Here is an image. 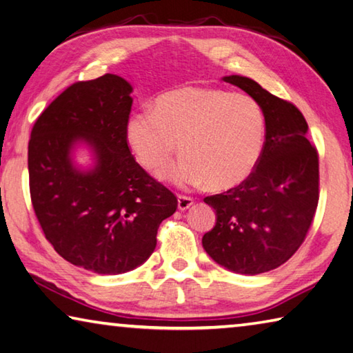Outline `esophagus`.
Segmentation results:
<instances>
[{"instance_id": "esophagus-1", "label": "esophagus", "mask_w": 353, "mask_h": 353, "mask_svg": "<svg viewBox=\"0 0 353 353\" xmlns=\"http://www.w3.org/2000/svg\"><path fill=\"white\" fill-rule=\"evenodd\" d=\"M194 205V200L190 196H184V195H178V209L180 211H186L190 206Z\"/></svg>"}]
</instances>
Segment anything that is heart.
I'll use <instances>...</instances> for the list:
<instances>
[{"instance_id": "b5f03b06", "label": "heart", "mask_w": 353, "mask_h": 353, "mask_svg": "<svg viewBox=\"0 0 353 353\" xmlns=\"http://www.w3.org/2000/svg\"><path fill=\"white\" fill-rule=\"evenodd\" d=\"M125 138L147 169L164 165L180 145L184 154L159 170L163 180L180 188L209 184L226 190L248 180L257 167L267 117L246 92L189 85L158 96L153 111H134Z\"/></svg>"}]
</instances>
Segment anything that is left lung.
Instances as JSON below:
<instances>
[{
  "instance_id": "obj_1",
  "label": "left lung",
  "mask_w": 353,
  "mask_h": 353,
  "mask_svg": "<svg viewBox=\"0 0 353 353\" xmlns=\"http://www.w3.org/2000/svg\"><path fill=\"white\" fill-rule=\"evenodd\" d=\"M223 80L262 105L267 138L248 180L205 199L215 209L217 221L201 243L221 267L254 276L281 267L304 242L319 199L318 152L307 138L305 117L293 103L250 77Z\"/></svg>"
}]
</instances>
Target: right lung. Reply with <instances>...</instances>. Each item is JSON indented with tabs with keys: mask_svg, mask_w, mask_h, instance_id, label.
<instances>
[{
	"mask_svg": "<svg viewBox=\"0 0 353 353\" xmlns=\"http://www.w3.org/2000/svg\"><path fill=\"white\" fill-rule=\"evenodd\" d=\"M133 86L105 74L66 88L43 111L28 150L30 199L48 242L97 274L138 268L176 196L136 163L125 138ZM86 148L92 163H77Z\"/></svg>",
	"mask_w": 353,
	"mask_h": 353,
	"instance_id": "obj_1",
	"label": "right lung"
}]
</instances>
